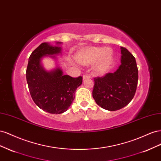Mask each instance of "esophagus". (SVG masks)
I'll use <instances>...</instances> for the list:
<instances>
[{"instance_id":"esophagus-1","label":"esophagus","mask_w":161,"mask_h":161,"mask_svg":"<svg viewBox=\"0 0 161 161\" xmlns=\"http://www.w3.org/2000/svg\"><path fill=\"white\" fill-rule=\"evenodd\" d=\"M90 78H91V76L89 75H83V76H82V79H83V80L86 79H90Z\"/></svg>"}]
</instances>
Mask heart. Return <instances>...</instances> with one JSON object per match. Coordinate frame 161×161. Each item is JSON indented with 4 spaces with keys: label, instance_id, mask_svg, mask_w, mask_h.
<instances>
[{
    "label": "heart",
    "instance_id": "obj_1",
    "mask_svg": "<svg viewBox=\"0 0 161 161\" xmlns=\"http://www.w3.org/2000/svg\"><path fill=\"white\" fill-rule=\"evenodd\" d=\"M113 58V52L109 47H89L76 54V59L84 65H90L95 62V70L98 73L108 71Z\"/></svg>",
    "mask_w": 161,
    "mask_h": 161
}]
</instances>
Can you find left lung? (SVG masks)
<instances>
[{
  "instance_id": "left-lung-1",
  "label": "left lung",
  "mask_w": 161,
  "mask_h": 161,
  "mask_svg": "<svg viewBox=\"0 0 161 161\" xmlns=\"http://www.w3.org/2000/svg\"><path fill=\"white\" fill-rule=\"evenodd\" d=\"M121 64L114 72L94 78L92 97L97 104L106 110L116 111L132 100L136 91L138 70L135 58L121 47Z\"/></svg>"
}]
</instances>
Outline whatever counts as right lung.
<instances>
[{"mask_svg":"<svg viewBox=\"0 0 161 161\" xmlns=\"http://www.w3.org/2000/svg\"><path fill=\"white\" fill-rule=\"evenodd\" d=\"M42 43L29 58L26 79L31 98L39 108L52 114L64 113L75 99L76 89L82 82V77L72 78L64 75L60 67L50 71L46 70L42 59L47 56L56 58L61 53V47Z\"/></svg>","mask_w":161,"mask_h":161,"instance_id":"1","label":"right lung"}]
</instances>
